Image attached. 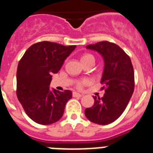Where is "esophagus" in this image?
Instances as JSON below:
<instances>
[{"label":"esophagus","mask_w":153,"mask_h":153,"mask_svg":"<svg viewBox=\"0 0 153 153\" xmlns=\"http://www.w3.org/2000/svg\"><path fill=\"white\" fill-rule=\"evenodd\" d=\"M73 96H74V97H82V94H79V93H77V92H73Z\"/></svg>","instance_id":"1"}]
</instances>
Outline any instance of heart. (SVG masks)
<instances>
[{"label": "heart", "mask_w": 153, "mask_h": 153, "mask_svg": "<svg viewBox=\"0 0 153 153\" xmlns=\"http://www.w3.org/2000/svg\"><path fill=\"white\" fill-rule=\"evenodd\" d=\"M89 59H94L95 60V58H94V56L91 55V54H84V55L82 56L81 58V61L83 62V61H86V60H89ZM89 82V81L88 80H85V81H83L82 82H81V83H79V87H81L82 85H86Z\"/></svg>", "instance_id": "1"}]
</instances>
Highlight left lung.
I'll return each mask as SVG.
<instances>
[{
    "mask_svg": "<svg viewBox=\"0 0 153 153\" xmlns=\"http://www.w3.org/2000/svg\"><path fill=\"white\" fill-rule=\"evenodd\" d=\"M102 57L104 68L100 82L105 88L102 98L94 97L95 103L86 108L85 115L93 123L106 125L122 115L133 94L134 70L129 56L114 43L107 41L86 46Z\"/></svg>",
    "mask_w": 153,
    "mask_h": 153,
    "instance_id": "8db88e82",
    "label": "left lung"
}]
</instances>
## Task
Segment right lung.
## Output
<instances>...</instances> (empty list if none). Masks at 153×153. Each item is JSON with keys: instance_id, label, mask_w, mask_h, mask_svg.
<instances>
[{"instance_id": "add662e5", "label": "right lung", "mask_w": 153, "mask_h": 153, "mask_svg": "<svg viewBox=\"0 0 153 153\" xmlns=\"http://www.w3.org/2000/svg\"><path fill=\"white\" fill-rule=\"evenodd\" d=\"M76 45L56 42L35 43L25 51L17 71V95L25 113L35 123L49 125L62 117L72 92L50 89L52 74H57Z\"/></svg>"}]
</instances>
